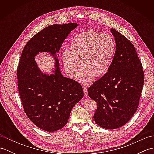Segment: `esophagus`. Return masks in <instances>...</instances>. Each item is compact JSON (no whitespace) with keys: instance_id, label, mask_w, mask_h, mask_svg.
<instances>
[{"instance_id":"34e87169","label":"esophagus","mask_w":154,"mask_h":154,"mask_svg":"<svg viewBox=\"0 0 154 154\" xmlns=\"http://www.w3.org/2000/svg\"><path fill=\"white\" fill-rule=\"evenodd\" d=\"M83 89V92H84L85 97H87L88 96V94H87V87H84Z\"/></svg>"}]
</instances>
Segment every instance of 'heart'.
I'll return each mask as SVG.
<instances>
[{
    "instance_id": "obj_1",
    "label": "heart",
    "mask_w": 154,
    "mask_h": 154,
    "mask_svg": "<svg viewBox=\"0 0 154 154\" xmlns=\"http://www.w3.org/2000/svg\"><path fill=\"white\" fill-rule=\"evenodd\" d=\"M116 51V42L112 35L89 30L77 34L64 51L62 61L69 76L76 77L80 62L82 66L79 79L88 83L94 77H102L109 71Z\"/></svg>"
}]
</instances>
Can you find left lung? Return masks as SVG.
<instances>
[{
	"label": "left lung",
	"mask_w": 154,
	"mask_h": 154,
	"mask_svg": "<svg viewBox=\"0 0 154 154\" xmlns=\"http://www.w3.org/2000/svg\"><path fill=\"white\" fill-rule=\"evenodd\" d=\"M116 51L109 71L89 89L97 103L94 120L99 126L116 129L131 119L138 109L144 82L142 65L132 43L113 28Z\"/></svg>",
	"instance_id": "obj_1"
}]
</instances>
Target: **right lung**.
<instances>
[{
	"label": "right lung",
	"mask_w": 154,
	"mask_h": 154,
	"mask_svg": "<svg viewBox=\"0 0 154 154\" xmlns=\"http://www.w3.org/2000/svg\"><path fill=\"white\" fill-rule=\"evenodd\" d=\"M76 23L54 24L34 35L25 45L17 67L18 89L23 109L39 128L54 132L67 124L73 106L84 96L83 87L73 79L63 77L58 67L51 75L41 74L34 56L49 51L55 56Z\"/></svg>",
	"instance_id": "add662e5"
}]
</instances>
